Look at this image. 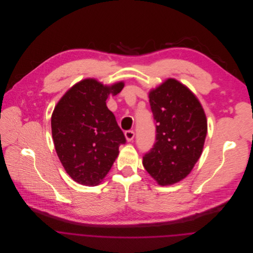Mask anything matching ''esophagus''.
Here are the masks:
<instances>
[{
    "label": "esophagus",
    "mask_w": 253,
    "mask_h": 253,
    "mask_svg": "<svg viewBox=\"0 0 253 253\" xmlns=\"http://www.w3.org/2000/svg\"><path fill=\"white\" fill-rule=\"evenodd\" d=\"M125 135H126V138L127 141H131L134 137V131L133 130H126L125 132Z\"/></svg>",
    "instance_id": "obj_1"
}]
</instances>
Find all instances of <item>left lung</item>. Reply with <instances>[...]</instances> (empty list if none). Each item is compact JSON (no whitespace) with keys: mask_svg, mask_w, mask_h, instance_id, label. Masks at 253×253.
<instances>
[{"mask_svg":"<svg viewBox=\"0 0 253 253\" xmlns=\"http://www.w3.org/2000/svg\"><path fill=\"white\" fill-rule=\"evenodd\" d=\"M148 96L157 134L142 165L159 184H173L191 171L203 153L207 117L196 96L174 79L150 90Z\"/></svg>","mask_w":253,"mask_h":253,"instance_id":"1","label":"left lung"}]
</instances>
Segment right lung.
Here are the masks:
<instances>
[{
    "label": "right lung",
    "mask_w": 253,
    "mask_h": 253,
    "mask_svg": "<svg viewBox=\"0 0 253 253\" xmlns=\"http://www.w3.org/2000/svg\"><path fill=\"white\" fill-rule=\"evenodd\" d=\"M125 84L104 85L85 79L71 87L55 107L52 134L57 155L67 173L77 182L96 185L104 179L126 143L123 130L106 100Z\"/></svg>",
    "instance_id": "right-lung-1"
}]
</instances>
